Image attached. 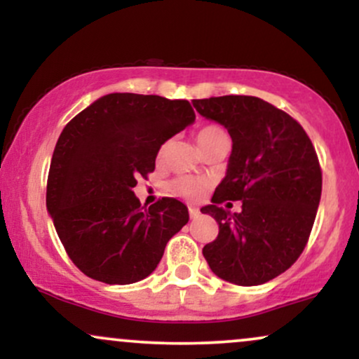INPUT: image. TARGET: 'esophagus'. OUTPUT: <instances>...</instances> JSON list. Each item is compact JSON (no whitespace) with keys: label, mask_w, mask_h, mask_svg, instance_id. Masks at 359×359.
Listing matches in <instances>:
<instances>
[{"label":"esophagus","mask_w":359,"mask_h":359,"mask_svg":"<svg viewBox=\"0 0 359 359\" xmlns=\"http://www.w3.org/2000/svg\"><path fill=\"white\" fill-rule=\"evenodd\" d=\"M189 216H191V219L197 217V216H199V209L194 208V205H189Z\"/></svg>","instance_id":"esophagus-1"}]
</instances>
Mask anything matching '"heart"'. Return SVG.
I'll list each match as a JSON object with an SVG mask.
<instances>
[{"instance_id": "1", "label": "heart", "mask_w": 359, "mask_h": 359, "mask_svg": "<svg viewBox=\"0 0 359 359\" xmlns=\"http://www.w3.org/2000/svg\"><path fill=\"white\" fill-rule=\"evenodd\" d=\"M226 131L222 130L221 126L216 125H208L204 128H201L197 131V143H199L201 148H205L208 145H211L214 140H217L219 137H224ZM168 143L162 145L160 148V156L165 154ZM205 189H208V184L205 180L199 179V177H192V175H184L175 179L170 185L172 194H175L177 197H182L185 201H199L203 199V196L205 194Z\"/></svg>"}]
</instances>
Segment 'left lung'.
I'll list each match as a JSON object with an SVG mask.
<instances>
[{
    "label": "left lung",
    "mask_w": 359,
    "mask_h": 359,
    "mask_svg": "<svg viewBox=\"0 0 359 359\" xmlns=\"http://www.w3.org/2000/svg\"><path fill=\"white\" fill-rule=\"evenodd\" d=\"M233 140L228 172L201 212L219 224L203 248L217 277L262 285L290 269L306 248L319 208L323 172L311 138L285 111L255 96L194 100ZM242 201V211L222 208Z\"/></svg>",
    "instance_id": "left-lung-1"
}]
</instances>
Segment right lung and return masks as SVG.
I'll use <instances>...</instances> for the list:
<instances>
[{"mask_svg": "<svg viewBox=\"0 0 359 359\" xmlns=\"http://www.w3.org/2000/svg\"><path fill=\"white\" fill-rule=\"evenodd\" d=\"M194 119L189 101L113 93L65 125L48 170L47 209L82 273L128 285L156 269L187 224V205L162 197L145 209L133 187L155 170L160 147Z\"/></svg>", "mask_w": 359, "mask_h": 359, "instance_id": "1", "label": "right lung"}]
</instances>
